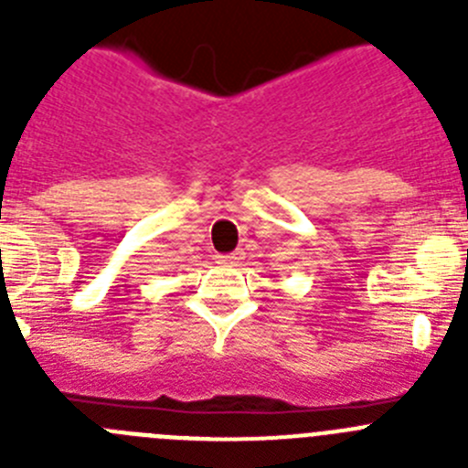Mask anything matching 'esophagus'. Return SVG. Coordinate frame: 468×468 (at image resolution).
<instances>
[{
  "label": "esophagus",
  "instance_id": "34e87169",
  "mask_svg": "<svg viewBox=\"0 0 468 468\" xmlns=\"http://www.w3.org/2000/svg\"><path fill=\"white\" fill-rule=\"evenodd\" d=\"M243 260V253H229V255H218V264H225V267H229V264H237Z\"/></svg>",
  "mask_w": 468,
  "mask_h": 468
}]
</instances>
